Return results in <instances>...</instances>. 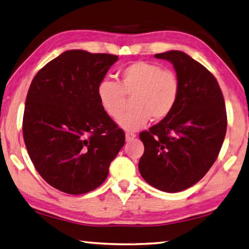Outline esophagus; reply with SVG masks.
<instances>
[{"instance_id": "34e87169", "label": "esophagus", "mask_w": 249, "mask_h": 249, "mask_svg": "<svg viewBox=\"0 0 249 249\" xmlns=\"http://www.w3.org/2000/svg\"><path fill=\"white\" fill-rule=\"evenodd\" d=\"M135 136H136V134L132 133V132H125V141H126V142L132 141V140H133V139L135 138Z\"/></svg>"}]
</instances>
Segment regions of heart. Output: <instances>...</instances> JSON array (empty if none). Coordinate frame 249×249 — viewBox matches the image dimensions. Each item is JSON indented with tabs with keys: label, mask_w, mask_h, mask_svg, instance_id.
Instances as JSON below:
<instances>
[{
	"label": "heart",
	"mask_w": 249,
	"mask_h": 249,
	"mask_svg": "<svg viewBox=\"0 0 249 249\" xmlns=\"http://www.w3.org/2000/svg\"><path fill=\"white\" fill-rule=\"evenodd\" d=\"M101 107L110 118L117 119L132 96L134 109L118 120L120 128L138 131L153 118L159 121L173 111L179 95V82L174 72L159 64L136 61L120 69L117 83L102 80L96 90Z\"/></svg>",
	"instance_id": "heart-1"
}]
</instances>
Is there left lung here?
<instances>
[{
  "instance_id": "obj_1",
  "label": "left lung",
  "mask_w": 249,
  "mask_h": 249,
  "mask_svg": "<svg viewBox=\"0 0 249 249\" xmlns=\"http://www.w3.org/2000/svg\"><path fill=\"white\" fill-rule=\"evenodd\" d=\"M173 64L179 95L173 111L140 134L142 177L165 192L196 184L216 161L227 131L224 95L209 70L179 50L155 54Z\"/></svg>"
}]
</instances>
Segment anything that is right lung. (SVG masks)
<instances>
[{
	"mask_svg": "<svg viewBox=\"0 0 249 249\" xmlns=\"http://www.w3.org/2000/svg\"><path fill=\"white\" fill-rule=\"evenodd\" d=\"M118 57L74 49L35 75L25 100L22 132L35 169L69 195L98 188L124 144V133L99 102V84Z\"/></svg>",
	"mask_w": 249,
	"mask_h": 249,
	"instance_id": "obj_1",
	"label": "right lung"
}]
</instances>
